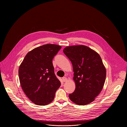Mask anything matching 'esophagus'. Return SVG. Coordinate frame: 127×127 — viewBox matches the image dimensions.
Segmentation results:
<instances>
[{"mask_svg":"<svg viewBox=\"0 0 127 127\" xmlns=\"http://www.w3.org/2000/svg\"><path fill=\"white\" fill-rule=\"evenodd\" d=\"M62 80H63V82H67V80H68V79H67V78H66V77H63Z\"/></svg>","mask_w":127,"mask_h":127,"instance_id":"esophagus-1","label":"esophagus"}]
</instances>
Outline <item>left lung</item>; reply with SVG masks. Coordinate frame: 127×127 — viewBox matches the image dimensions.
<instances>
[{
  "label": "left lung",
  "instance_id": "obj_1",
  "mask_svg": "<svg viewBox=\"0 0 127 127\" xmlns=\"http://www.w3.org/2000/svg\"><path fill=\"white\" fill-rule=\"evenodd\" d=\"M63 52L71 61L74 72L76 89L69 95V99L80 105L91 103L102 90L105 80L106 69L100 56L82 45L66 47Z\"/></svg>",
  "mask_w": 127,
  "mask_h": 127
}]
</instances>
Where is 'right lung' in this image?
Segmentation results:
<instances>
[{
	"label": "right lung",
	"instance_id": "right-lung-1",
	"mask_svg": "<svg viewBox=\"0 0 127 127\" xmlns=\"http://www.w3.org/2000/svg\"><path fill=\"white\" fill-rule=\"evenodd\" d=\"M61 46L46 44L26 55L18 69L19 79L25 94L38 105L51 103L61 82L55 74L52 59Z\"/></svg>",
	"mask_w": 127,
	"mask_h": 127
}]
</instances>
